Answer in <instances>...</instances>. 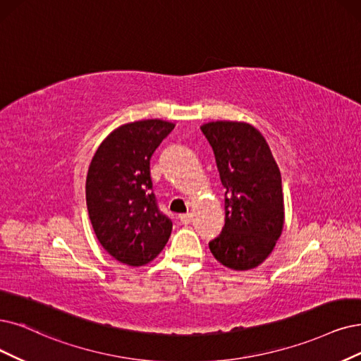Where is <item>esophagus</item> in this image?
<instances>
[{"mask_svg": "<svg viewBox=\"0 0 361 361\" xmlns=\"http://www.w3.org/2000/svg\"><path fill=\"white\" fill-rule=\"evenodd\" d=\"M178 219H180L181 224H190L193 220V214H190V212H185V214H181Z\"/></svg>", "mask_w": 361, "mask_h": 361, "instance_id": "1", "label": "esophagus"}]
</instances>
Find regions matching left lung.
I'll return each mask as SVG.
<instances>
[{"label": "left lung", "mask_w": 361, "mask_h": 361, "mask_svg": "<svg viewBox=\"0 0 361 361\" xmlns=\"http://www.w3.org/2000/svg\"><path fill=\"white\" fill-rule=\"evenodd\" d=\"M224 185V226L208 244L233 271L255 269L272 252L284 228L281 172L268 142L252 125L217 120L201 126Z\"/></svg>", "instance_id": "obj_1"}]
</instances>
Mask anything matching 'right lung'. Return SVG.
I'll return each instance as SVG.
<instances>
[{
  "mask_svg": "<svg viewBox=\"0 0 361 361\" xmlns=\"http://www.w3.org/2000/svg\"><path fill=\"white\" fill-rule=\"evenodd\" d=\"M173 126L160 118L118 126L89 165L86 204L93 232L110 256L128 266L152 262L171 236L172 221L152 192L150 159Z\"/></svg>",
  "mask_w": 361,
  "mask_h": 361,
  "instance_id": "1",
  "label": "right lung"
}]
</instances>
